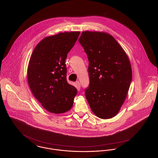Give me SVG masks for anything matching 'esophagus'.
Returning a JSON list of instances; mask_svg holds the SVG:
<instances>
[{"label": "esophagus", "instance_id": "1", "mask_svg": "<svg viewBox=\"0 0 158 158\" xmlns=\"http://www.w3.org/2000/svg\"><path fill=\"white\" fill-rule=\"evenodd\" d=\"M76 85H77V88H78V89H79V88H81V84H80L79 82V81H77V82H76Z\"/></svg>", "mask_w": 158, "mask_h": 158}]
</instances>
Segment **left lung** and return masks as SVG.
I'll use <instances>...</instances> for the list:
<instances>
[{"mask_svg":"<svg viewBox=\"0 0 158 158\" xmlns=\"http://www.w3.org/2000/svg\"><path fill=\"white\" fill-rule=\"evenodd\" d=\"M79 41L89 60L90 83L85 96L90 109L100 118H111L120 111L132 79L127 54L104 32L83 31Z\"/></svg>","mask_w":158,"mask_h":158,"instance_id":"1","label":"left lung"}]
</instances>
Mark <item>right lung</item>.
Listing matches in <instances>:
<instances>
[{
	"label": "right lung",
	"instance_id": "add662e5",
	"mask_svg": "<svg viewBox=\"0 0 158 158\" xmlns=\"http://www.w3.org/2000/svg\"><path fill=\"white\" fill-rule=\"evenodd\" d=\"M80 31L60 32L43 38L35 46L27 69L34 96L47 111L56 114L69 111L77 89L67 82L65 60Z\"/></svg>",
	"mask_w": 158,
	"mask_h": 158
}]
</instances>
